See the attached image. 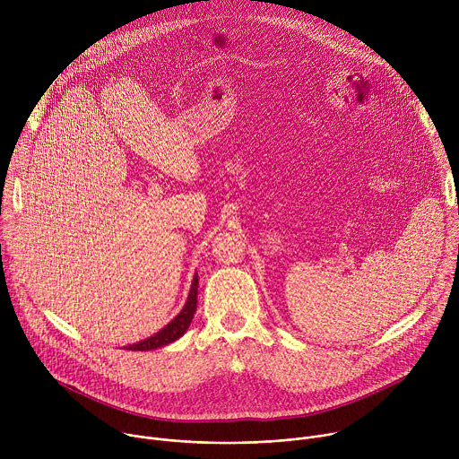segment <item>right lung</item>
<instances>
[{"label":"right lung","instance_id":"obj_1","mask_svg":"<svg viewBox=\"0 0 459 459\" xmlns=\"http://www.w3.org/2000/svg\"><path fill=\"white\" fill-rule=\"evenodd\" d=\"M198 283H200L198 281V273H195L194 278H192L188 298H186L183 308L179 310V314L174 319H170L163 326V329L158 331L154 336H151L147 340H142L138 343L128 345L125 349H128V351H142L143 352V351H154V349L165 347V345L179 340L186 333L188 325H190V321L194 317V312H195V305H198Z\"/></svg>","mask_w":459,"mask_h":459}]
</instances>
